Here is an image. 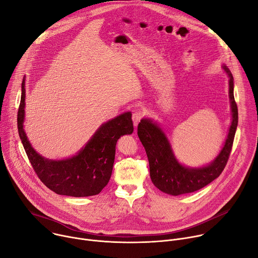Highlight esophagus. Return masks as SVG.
<instances>
[{"mask_svg":"<svg viewBox=\"0 0 258 258\" xmlns=\"http://www.w3.org/2000/svg\"><path fill=\"white\" fill-rule=\"evenodd\" d=\"M144 112L142 110H137L133 113V121H134V124L135 125H138V123L141 121L143 119L144 117Z\"/></svg>","mask_w":258,"mask_h":258,"instance_id":"esophagus-1","label":"esophagus"}]
</instances>
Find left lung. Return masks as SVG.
Here are the masks:
<instances>
[{
    "label": "left lung",
    "mask_w": 258,
    "mask_h": 258,
    "mask_svg": "<svg viewBox=\"0 0 258 258\" xmlns=\"http://www.w3.org/2000/svg\"><path fill=\"white\" fill-rule=\"evenodd\" d=\"M224 70L229 76L232 121L221 152L208 167L189 169L181 166L174 157L168 139L161 130L149 119H142L139 123L138 136L149 160L150 178L162 192L179 196L197 191L219 177L224 170L238 126V106L233 97V78L226 67Z\"/></svg>",
    "instance_id": "1"
}]
</instances>
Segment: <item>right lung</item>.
I'll list each match as a JSON object with an SVG mask.
<instances>
[{
	"label": "right lung",
	"instance_id": "obj_1",
	"mask_svg": "<svg viewBox=\"0 0 258 258\" xmlns=\"http://www.w3.org/2000/svg\"><path fill=\"white\" fill-rule=\"evenodd\" d=\"M25 97L23 80L17 112V127L23 148L38 178L57 195L75 198L99 195L108 184L112 174L117 140L134 131L131 112L123 113L103 124L77 155L63 160H49L32 148L23 131Z\"/></svg>",
	"mask_w": 258,
	"mask_h": 258
}]
</instances>
